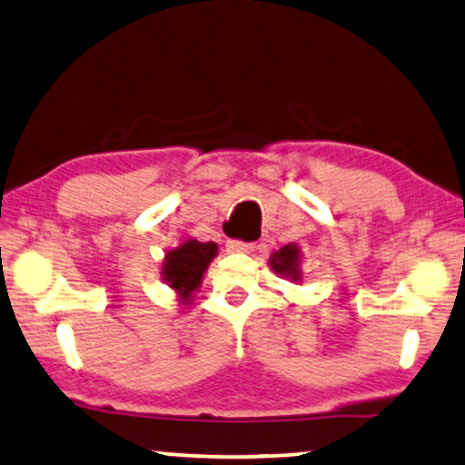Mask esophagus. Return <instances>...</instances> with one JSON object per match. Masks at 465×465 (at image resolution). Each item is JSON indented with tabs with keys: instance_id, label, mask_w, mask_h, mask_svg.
Returning <instances> with one entry per match:
<instances>
[{
	"instance_id": "esophagus-1",
	"label": "esophagus",
	"mask_w": 465,
	"mask_h": 465,
	"mask_svg": "<svg viewBox=\"0 0 465 465\" xmlns=\"http://www.w3.org/2000/svg\"><path fill=\"white\" fill-rule=\"evenodd\" d=\"M227 251L232 252H251L255 249V242H244V240H227Z\"/></svg>"
}]
</instances>
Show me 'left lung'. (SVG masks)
Here are the masks:
<instances>
[{
    "label": "left lung",
    "mask_w": 465,
    "mask_h": 465,
    "mask_svg": "<svg viewBox=\"0 0 465 465\" xmlns=\"http://www.w3.org/2000/svg\"><path fill=\"white\" fill-rule=\"evenodd\" d=\"M297 262H300V251H297V246H282V249L274 252V257L270 259V265L272 270L278 272V274L300 278Z\"/></svg>",
    "instance_id": "8db88e82"
}]
</instances>
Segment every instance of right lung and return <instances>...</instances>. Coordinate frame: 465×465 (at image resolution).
Instances as JSON below:
<instances>
[{"mask_svg": "<svg viewBox=\"0 0 465 465\" xmlns=\"http://www.w3.org/2000/svg\"><path fill=\"white\" fill-rule=\"evenodd\" d=\"M216 255L214 242H197V240H189L178 246V249L170 251L163 263L165 281L170 287L178 289L184 300L191 295V291L197 289L202 282L203 270L213 262Z\"/></svg>", "mask_w": 465, "mask_h": 465, "instance_id": "obj_1", "label": "right lung"}]
</instances>
